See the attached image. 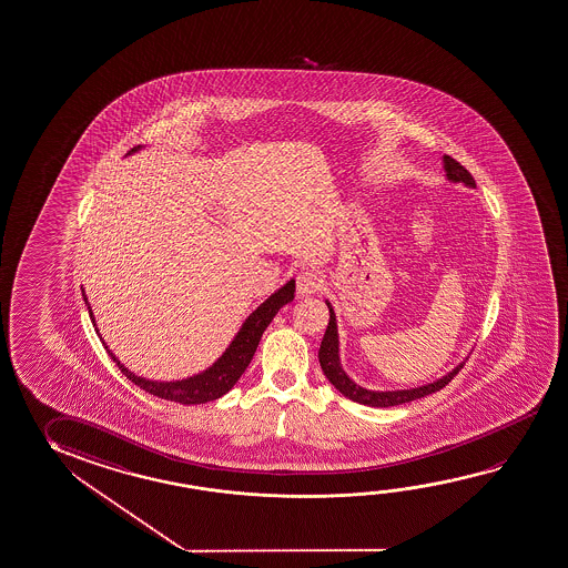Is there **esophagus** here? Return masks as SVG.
I'll return each instance as SVG.
<instances>
[{
	"label": "esophagus",
	"instance_id": "1",
	"mask_svg": "<svg viewBox=\"0 0 568 568\" xmlns=\"http://www.w3.org/2000/svg\"><path fill=\"white\" fill-rule=\"evenodd\" d=\"M322 282L324 280L320 276V272L306 268V271L297 274V294L300 296H312L317 290L322 288Z\"/></svg>",
	"mask_w": 568,
	"mask_h": 568
}]
</instances>
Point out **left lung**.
I'll return each instance as SVG.
<instances>
[{"instance_id": "obj_1", "label": "left lung", "mask_w": 568, "mask_h": 568, "mask_svg": "<svg viewBox=\"0 0 568 568\" xmlns=\"http://www.w3.org/2000/svg\"><path fill=\"white\" fill-rule=\"evenodd\" d=\"M442 168H444V178L450 181V183H464L469 190H476V181L469 175L468 170L464 165H459L456 160H452L450 155L442 158ZM325 304L329 307V324H327V329H325L317 357H320V365H322V371H324L327 381L343 396H347L349 400H353V403L375 406V408L405 405V403L423 398L426 395H433L436 390H440L442 387H446L452 378H454V375L464 367V361H462L454 369L448 371L446 375H442L440 378H436L433 383L420 385V387L395 388V390H371V388L361 387L343 371L342 359H339V334H337V320H335L334 306L329 304V300H325Z\"/></svg>"}]
</instances>
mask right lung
Returning <instances> with one entry per match:
<instances>
[{
  "instance_id": "1",
  "label": "right lung",
  "mask_w": 568,
  "mask_h": 568,
  "mask_svg": "<svg viewBox=\"0 0 568 568\" xmlns=\"http://www.w3.org/2000/svg\"><path fill=\"white\" fill-rule=\"evenodd\" d=\"M142 148H145V145H135L126 155L140 152ZM294 294H296V280L290 278L282 288L276 290L274 294L266 297L261 306L256 307L253 314L244 320L241 329L234 335L233 342L229 343V347H226L223 355L213 365H209L207 369L201 371L197 375L180 378V381H152V378L140 377V375H135L132 371H128V367H124L118 361L116 355L110 352L109 345L100 335L99 327H94V329H97V334L102 339V345L106 347V352H109L110 357L120 367V371L134 385L144 388L145 393L160 396V398H165V400H172V403H180V405H203V403H211V400H216L219 396L226 395L234 387V383L241 378L244 369L248 367V363L253 361L254 352H256V347L261 343L264 329L271 325L274 315L278 314L280 307L286 306L288 302L294 300ZM84 302L89 306L92 324L97 325L91 304H89V297L84 296Z\"/></svg>"
}]
</instances>
